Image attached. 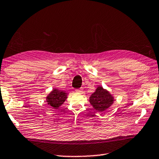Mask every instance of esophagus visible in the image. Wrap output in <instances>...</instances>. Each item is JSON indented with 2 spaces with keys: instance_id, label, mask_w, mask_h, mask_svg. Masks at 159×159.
<instances>
[{
  "instance_id": "34e87169",
  "label": "esophagus",
  "mask_w": 159,
  "mask_h": 159,
  "mask_svg": "<svg viewBox=\"0 0 159 159\" xmlns=\"http://www.w3.org/2000/svg\"><path fill=\"white\" fill-rule=\"evenodd\" d=\"M82 91H83V89H77V90H75V92L77 93H82Z\"/></svg>"
}]
</instances>
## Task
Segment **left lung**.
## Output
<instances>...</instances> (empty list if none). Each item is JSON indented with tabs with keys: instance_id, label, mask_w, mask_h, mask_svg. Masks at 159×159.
Returning a JSON list of instances; mask_svg holds the SVG:
<instances>
[{
	"instance_id": "obj_1",
	"label": "left lung",
	"mask_w": 159,
	"mask_h": 159,
	"mask_svg": "<svg viewBox=\"0 0 159 159\" xmlns=\"http://www.w3.org/2000/svg\"><path fill=\"white\" fill-rule=\"evenodd\" d=\"M89 102L94 109L102 112L112 105L115 98L108 90L103 89L102 86H98L95 91L90 95Z\"/></svg>"
}]
</instances>
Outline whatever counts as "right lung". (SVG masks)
I'll return each instance as SVG.
<instances>
[{"label":"right lung","mask_w":159,"mask_h":159,"mask_svg":"<svg viewBox=\"0 0 159 159\" xmlns=\"http://www.w3.org/2000/svg\"><path fill=\"white\" fill-rule=\"evenodd\" d=\"M68 93L57 89H53L46 98L48 106L53 109H58L68 98Z\"/></svg>","instance_id":"obj_1"}]
</instances>
